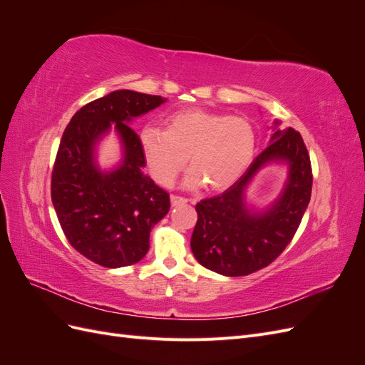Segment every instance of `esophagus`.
Wrapping results in <instances>:
<instances>
[{
    "instance_id": "esophagus-1",
    "label": "esophagus",
    "mask_w": 365,
    "mask_h": 365,
    "mask_svg": "<svg viewBox=\"0 0 365 365\" xmlns=\"http://www.w3.org/2000/svg\"><path fill=\"white\" fill-rule=\"evenodd\" d=\"M170 202H172L173 207H176V205H184V204H187V202H189V200H185V197H182V196L172 195V196H170Z\"/></svg>"
}]
</instances>
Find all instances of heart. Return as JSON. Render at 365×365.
Here are the masks:
<instances>
[{
    "instance_id": "b5f03b06",
    "label": "heart",
    "mask_w": 365,
    "mask_h": 365,
    "mask_svg": "<svg viewBox=\"0 0 365 365\" xmlns=\"http://www.w3.org/2000/svg\"><path fill=\"white\" fill-rule=\"evenodd\" d=\"M168 129L146 126L140 146L152 178L169 185L187 163L185 187L225 192L247 173L256 155V132L247 118L192 108L172 114Z\"/></svg>"
}]
</instances>
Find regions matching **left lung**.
<instances>
[{"instance_id": "8db88e82", "label": "left lung", "mask_w": 365, "mask_h": 365, "mask_svg": "<svg viewBox=\"0 0 365 365\" xmlns=\"http://www.w3.org/2000/svg\"><path fill=\"white\" fill-rule=\"evenodd\" d=\"M269 163L287 165L279 196L267 208L247 204L246 192ZM312 169L302 135L274 120L269 145L242 178L222 195L196 204L197 222L190 247L204 268L227 277L256 272L277 259L292 240L311 201Z\"/></svg>"}]
</instances>
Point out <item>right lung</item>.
I'll list each match as a JSON object with an SVG mask.
<instances>
[{
    "label": "right lung",
    "mask_w": 365,
    "mask_h": 365,
    "mask_svg": "<svg viewBox=\"0 0 365 365\" xmlns=\"http://www.w3.org/2000/svg\"><path fill=\"white\" fill-rule=\"evenodd\" d=\"M164 97L117 90L85 105L65 128L51 173V201L74 250L105 268L129 267L149 251L150 230L168 215L169 193L145 175L140 138L129 125ZM114 128L122 160L103 171L98 143Z\"/></svg>",
    "instance_id": "obj_1"
}]
</instances>
